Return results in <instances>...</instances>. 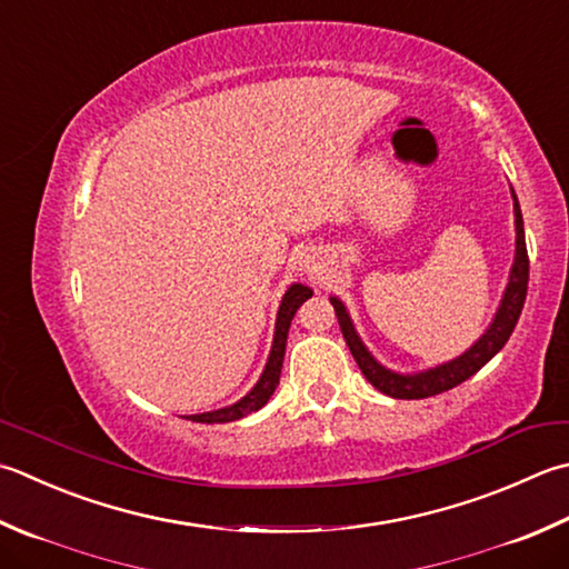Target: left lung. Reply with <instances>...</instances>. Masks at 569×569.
<instances>
[{"mask_svg": "<svg viewBox=\"0 0 569 569\" xmlns=\"http://www.w3.org/2000/svg\"><path fill=\"white\" fill-rule=\"evenodd\" d=\"M516 199V263L513 271H510V281L506 288L503 303H500L496 320L491 322V328L486 330V336L478 340L469 352H463L461 358H456L441 367H433L429 372H419V375H395L385 370L382 365H377L370 352L365 350V345L360 342L358 332H355L348 310L340 303L338 298H330L332 308H336V316L340 322L342 338L348 342V348L352 352L355 362L362 370L375 389H380L382 395L395 397V399H425L433 397L441 392H449L456 385H461L469 380L471 375H476L481 367L493 358V355L503 348L508 342L510 332L516 330V322L522 313V303H526L528 296V273H530V261H528V247H526V231H522V214H520V204L518 197Z\"/></svg>", "mask_w": 569, "mask_h": 569, "instance_id": "8db88e82", "label": "left lung"}]
</instances>
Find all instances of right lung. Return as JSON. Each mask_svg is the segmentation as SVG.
I'll return each mask as SVG.
<instances>
[{"instance_id":"right-lung-1","label":"right lung","mask_w":569,"mask_h":569,"mask_svg":"<svg viewBox=\"0 0 569 569\" xmlns=\"http://www.w3.org/2000/svg\"><path fill=\"white\" fill-rule=\"evenodd\" d=\"M313 296L308 286H291L286 291L281 308H278V318H276V336H273V348L269 355V362H266V370L261 375V380L256 382L251 392L239 399L237 405L217 409V411H204V415H194L192 421H202V425H227V421H237L241 417L251 415V411L261 409L266 402H269L273 389L278 387V377H281V367H283V355H286V338H288V328H291V320L296 316V310L306 303V300Z\"/></svg>"}]
</instances>
